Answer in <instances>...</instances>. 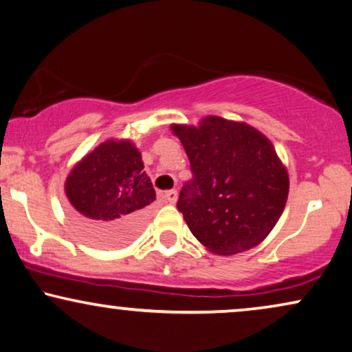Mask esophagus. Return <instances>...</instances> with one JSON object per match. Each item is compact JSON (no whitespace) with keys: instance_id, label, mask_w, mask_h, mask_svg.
I'll return each instance as SVG.
<instances>
[{"instance_id":"1","label":"esophagus","mask_w":352,"mask_h":352,"mask_svg":"<svg viewBox=\"0 0 352 352\" xmlns=\"http://www.w3.org/2000/svg\"><path fill=\"white\" fill-rule=\"evenodd\" d=\"M165 200L168 201V204H176L177 200V192L173 189V190H166L165 192Z\"/></svg>"}]
</instances>
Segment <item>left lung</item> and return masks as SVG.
Instances as JSON below:
<instances>
[{"label":"left lung","instance_id":"8db88e82","mask_svg":"<svg viewBox=\"0 0 352 352\" xmlns=\"http://www.w3.org/2000/svg\"><path fill=\"white\" fill-rule=\"evenodd\" d=\"M171 129L190 162L192 179L182 186L177 210L195 239L216 254L261 243L288 197V173L272 142L247 123L221 117Z\"/></svg>","mask_w":352,"mask_h":352}]
</instances>
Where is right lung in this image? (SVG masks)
Listing matches in <instances>:
<instances>
[{"label":"right lung","mask_w":352,"mask_h":352,"mask_svg":"<svg viewBox=\"0 0 352 352\" xmlns=\"http://www.w3.org/2000/svg\"><path fill=\"white\" fill-rule=\"evenodd\" d=\"M141 153L129 141H105L76 163L65 194L81 232L104 247L136 237L155 200L152 181L142 171Z\"/></svg>","instance_id":"right-lung-1"}]
</instances>
